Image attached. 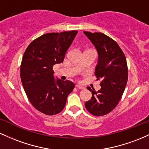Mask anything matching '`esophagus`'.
<instances>
[{"label":"esophagus","instance_id":"1","mask_svg":"<svg viewBox=\"0 0 149 149\" xmlns=\"http://www.w3.org/2000/svg\"><path fill=\"white\" fill-rule=\"evenodd\" d=\"M76 87L77 88H79V89H84V86H80V85H76Z\"/></svg>","mask_w":149,"mask_h":149}]
</instances>
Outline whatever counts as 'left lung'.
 <instances>
[{
	"mask_svg": "<svg viewBox=\"0 0 149 149\" xmlns=\"http://www.w3.org/2000/svg\"><path fill=\"white\" fill-rule=\"evenodd\" d=\"M84 34L98 52V63L95 69L97 80L101 79L98 91L88 86L92 93L85 103L86 110L95 116L111 112L120 101L128 79V69L124 53L113 39L103 33L84 31Z\"/></svg>",
	"mask_w": 149,
	"mask_h": 149,
	"instance_id": "left-lung-1",
	"label": "left lung"
}]
</instances>
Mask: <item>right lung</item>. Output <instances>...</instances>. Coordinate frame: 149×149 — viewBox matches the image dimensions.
Segmentation results:
<instances>
[{
  "label": "right lung",
  "instance_id": "obj_1",
  "mask_svg": "<svg viewBox=\"0 0 149 149\" xmlns=\"http://www.w3.org/2000/svg\"><path fill=\"white\" fill-rule=\"evenodd\" d=\"M77 31L48 33L34 40L22 60L20 77L32 106L47 115H56L66 104L72 91V81L55 79L53 67L64 61Z\"/></svg>",
  "mask_w": 149,
  "mask_h": 149
}]
</instances>
